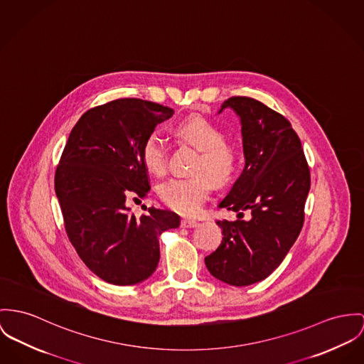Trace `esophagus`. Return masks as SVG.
Here are the masks:
<instances>
[{"mask_svg":"<svg viewBox=\"0 0 364 364\" xmlns=\"http://www.w3.org/2000/svg\"><path fill=\"white\" fill-rule=\"evenodd\" d=\"M199 223L196 220H193V219H183L181 220V225L186 227V228H194Z\"/></svg>","mask_w":364,"mask_h":364,"instance_id":"1","label":"esophagus"}]
</instances>
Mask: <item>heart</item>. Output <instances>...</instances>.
I'll return each mask as SVG.
<instances>
[{
  "label": "heart",
  "mask_w": 364,
  "mask_h": 364,
  "mask_svg": "<svg viewBox=\"0 0 364 364\" xmlns=\"http://www.w3.org/2000/svg\"><path fill=\"white\" fill-rule=\"evenodd\" d=\"M178 134L200 151L194 176L174 177L159 186V196L170 209L181 215H196L208 199L213 178L218 184L227 183L238 166V149L224 141L223 133L209 120L193 116L177 126ZM141 156L145 168L154 174L166 171V141L158 133H151L142 144Z\"/></svg>",
  "instance_id": "heart-1"
}]
</instances>
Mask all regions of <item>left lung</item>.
<instances>
[{
  "instance_id": "obj_1",
  "label": "left lung",
  "mask_w": 364,
  "mask_h": 364,
  "mask_svg": "<svg viewBox=\"0 0 364 364\" xmlns=\"http://www.w3.org/2000/svg\"><path fill=\"white\" fill-rule=\"evenodd\" d=\"M240 117L245 166L219 202L237 220H218L223 240L205 257L209 273L228 285L245 287L269 277L284 260L304 225L310 171L291 123L264 104L232 97L219 113ZM244 210L252 215L240 218Z\"/></svg>"
}]
</instances>
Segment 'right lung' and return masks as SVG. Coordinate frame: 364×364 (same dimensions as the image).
<instances>
[{"label": "right lung", "instance_id": "add662e5", "mask_svg": "<svg viewBox=\"0 0 364 364\" xmlns=\"http://www.w3.org/2000/svg\"><path fill=\"white\" fill-rule=\"evenodd\" d=\"M168 107L137 98L114 100L84 113L72 129L55 173V194L68 237L84 264L113 285L146 280L159 263V237L180 216L149 208L136 216L129 193L148 194L141 149Z\"/></svg>", "mask_w": 364, "mask_h": 364}]
</instances>
